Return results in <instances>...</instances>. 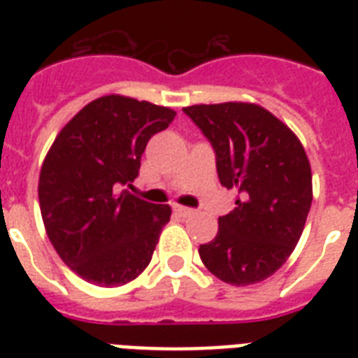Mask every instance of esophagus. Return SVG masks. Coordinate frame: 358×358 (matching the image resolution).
Masks as SVG:
<instances>
[{"label": "esophagus", "mask_w": 358, "mask_h": 358, "mask_svg": "<svg viewBox=\"0 0 358 358\" xmlns=\"http://www.w3.org/2000/svg\"><path fill=\"white\" fill-rule=\"evenodd\" d=\"M174 212L178 213V215H182V217H189V215L195 213V210H191V208L187 206H174Z\"/></svg>", "instance_id": "esophagus-1"}]
</instances>
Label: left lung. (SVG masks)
I'll use <instances>...</instances> for the list:
<instances>
[{"instance_id":"8db88e82","label":"left lung","mask_w":358,"mask_h":358,"mask_svg":"<svg viewBox=\"0 0 358 358\" xmlns=\"http://www.w3.org/2000/svg\"><path fill=\"white\" fill-rule=\"evenodd\" d=\"M184 113L215 150L217 174L236 208L201 245L208 271L232 286L266 280L294 252L312 204V171L292 129L247 102L189 106Z\"/></svg>"}]
</instances>
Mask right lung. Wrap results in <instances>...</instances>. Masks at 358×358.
<instances>
[{
    "label": "right lung",
    "instance_id": "1",
    "mask_svg": "<svg viewBox=\"0 0 358 358\" xmlns=\"http://www.w3.org/2000/svg\"><path fill=\"white\" fill-rule=\"evenodd\" d=\"M174 117L109 94L87 103L53 141L38 178L42 221L61 260L87 282L122 286L150 264L171 208L122 187L137 178L152 135Z\"/></svg>",
    "mask_w": 358,
    "mask_h": 358
}]
</instances>
